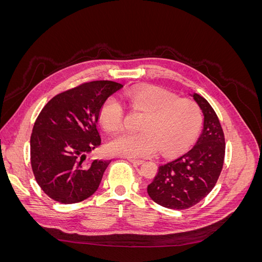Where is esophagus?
Returning <instances> with one entry per match:
<instances>
[{
	"instance_id": "34e87169",
	"label": "esophagus",
	"mask_w": 262,
	"mask_h": 262,
	"mask_svg": "<svg viewBox=\"0 0 262 262\" xmlns=\"http://www.w3.org/2000/svg\"><path fill=\"white\" fill-rule=\"evenodd\" d=\"M128 161L130 162V163H132L133 165H142L143 164L144 162L143 161H141V160H133V158H128Z\"/></svg>"
}]
</instances>
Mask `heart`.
Returning a JSON list of instances; mask_svg holds the SVG:
<instances>
[{
	"label": "heart",
	"instance_id": "1",
	"mask_svg": "<svg viewBox=\"0 0 262 262\" xmlns=\"http://www.w3.org/2000/svg\"><path fill=\"white\" fill-rule=\"evenodd\" d=\"M132 109L144 113L140 124L142 131L123 132L108 144L110 153L138 158L156 153L160 146L165 156L186 152L199 137L203 122L202 112L195 101L178 98L175 94L147 87L126 95ZM99 120L109 132L122 126L123 107L117 98L109 97L99 110Z\"/></svg>",
	"mask_w": 262,
	"mask_h": 262
}]
</instances>
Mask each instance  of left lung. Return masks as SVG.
<instances>
[{"label":"left lung","instance_id":"8db88e82","mask_svg":"<svg viewBox=\"0 0 262 262\" xmlns=\"http://www.w3.org/2000/svg\"><path fill=\"white\" fill-rule=\"evenodd\" d=\"M190 96L204 116L200 137L188 153L160 166L147 186L150 199L167 209H188L204 199L215 186L224 163L225 139L215 112L199 94Z\"/></svg>","mask_w":262,"mask_h":262}]
</instances>
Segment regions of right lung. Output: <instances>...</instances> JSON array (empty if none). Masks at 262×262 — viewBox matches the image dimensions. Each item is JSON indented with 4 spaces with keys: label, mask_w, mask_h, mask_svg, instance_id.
I'll return each mask as SVG.
<instances>
[{
    "label": "right lung",
    "mask_w": 262,
    "mask_h": 262,
    "mask_svg": "<svg viewBox=\"0 0 262 262\" xmlns=\"http://www.w3.org/2000/svg\"><path fill=\"white\" fill-rule=\"evenodd\" d=\"M122 87L112 81L85 83L54 96L39 114L30 137V162L38 185L51 199L71 204L97 191L110 161L84 160L100 145L101 105Z\"/></svg>",
    "instance_id": "right-lung-1"
}]
</instances>
